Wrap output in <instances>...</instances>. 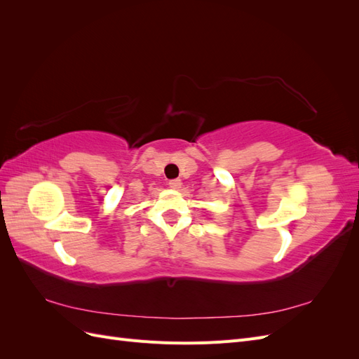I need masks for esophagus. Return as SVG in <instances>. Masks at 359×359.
<instances>
[{
    "instance_id": "1",
    "label": "esophagus",
    "mask_w": 359,
    "mask_h": 359,
    "mask_svg": "<svg viewBox=\"0 0 359 359\" xmlns=\"http://www.w3.org/2000/svg\"><path fill=\"white\" fill-rule=\"evenodd\" d=\"M181 180H170L169 181V186L172 187V189H180L181 187Z\"/></svg>"
}]
</instances>
